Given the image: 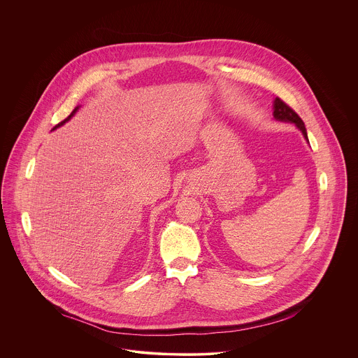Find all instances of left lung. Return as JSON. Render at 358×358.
Masks as SVG:
<instances>
[{"label": "left lung", "instance_id": "8db88e82", "mask_svg": "<svg viewBox=\"0 0 358 358\" xmlns=\"http://www.w3.org/2000/svg\"><path fill=\"white\" fill-rule=\"evenodd\" d=\"M273 115H274V118L278 120V121L294 122V124L302 131L305 139L308 142V139H307L306 128H305V122H303L302 118L295 113V110H292L287 103L282 102L280 98H275V101H274V111H273Z\"/></svg>", "mask_w": 358, "mask_h": 358}]
</instances>
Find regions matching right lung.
<instances>
[{
  "label": "right lung",
  "instance_id": "1",
  "mask_svg": "<svg viewBox=\"0 0 358 358\" xmlns=\"http://www.w3.org/2000/svg\"><path fill=\"white\" fill-rule=\"evenodd\" d=\"M77 110H78V107H76V108H74V110H73V111H71V114H70V115H69V117H67V118H66V120H63V121H62V122H59V124H57V125H56V127H55V128H53V129H56V128H57V127H60V125H63V124H64V122H66V121H69V120H70V118H71V117H73V115H74V114H76V111H77Z\"/></svg>",
  "mask_w": 358,
  "mask_h": 358
}]
</instances>
